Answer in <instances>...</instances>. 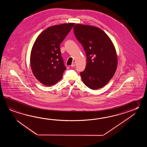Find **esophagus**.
<instances>
[{"label": "esophagus", "instance_id": "esophagus-1", "mask_svg": "<svg viewBox=\"0 0 147 147\" xmlns=\"http://www.w3.org/2000/svg\"><path fill=\"white\" fill-rule=\"evenodd\" d=\"M76 66V63L75 62H74V63H72V65H71V66L72 67H74L75 66Z\"/></svg>", "mask_w": 147, "mask_h": 147}]
</instances>
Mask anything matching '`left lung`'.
Listing matches in <instances>:
<instances>
[{
    "label": "left lung",
    "instance_id": "1",
    "mask_svg": "<svg viewBox=\"0 0 147 147\" xmlns=\"http://www.w3.org/2000/svg\"><path fill=\"white\" fill-rule=\"evenodd\" d=\"M74 30L87 57L86 68L80 72L83 82L92 90L103 87L113 78L117 68L118 58L113 42L96 27L77 24Z\"/></svg>",
    "mask_w": 147,
    "mask_h": 147
}]
</instances>
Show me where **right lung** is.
Returning <instances> with one entry per match:
<instances>
[{
  "mask_svg": "<svg viewBox=\"0 0 147 147\" xmlns=\"http://www.w3.org/2000/svg\"><path fill=\"white\" fill-rule=\"evenodd\" d=\"M74 25L69 23L49 27L34 42L30 55L31 70L38 80L45 86L56 84L63 77L66 67L60 45Z\"/></svg>",
  "mask_w": 147,
  "mask_h": 147,
  "instance_id": "add662e5",
  "label": "right lung"
}]
</instances>
